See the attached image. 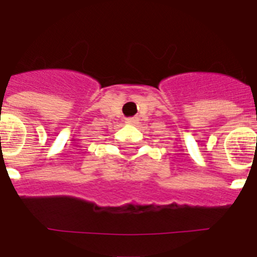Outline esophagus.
<instances>
[{"label":"esophagus","instance_id":"34e87169","mask_svg":"<svg viewBox=\"0 0 257 257\" xmlns=\"http://www.w3.org/2000/svg\"><path fill=\"white\" fill-rule=\"evenodd\" d=\"M138 121V119H136V118H126V123H128V124H133V123H135V122Z\"/></svg>","mask_w":257,"mask_h":257}]
</instances>
